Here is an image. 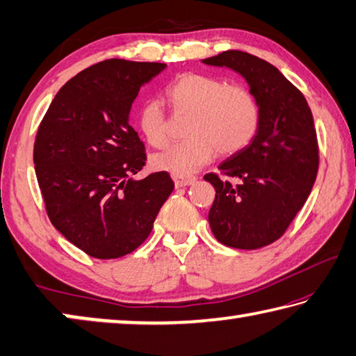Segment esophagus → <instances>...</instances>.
I'll list each match as a JSON object with an SVG mask.
<instances>
[{
  "instance_id": "34e87169",
  "label": "esophagus",
  "mask_w": 356,
  "mask_h": 356,
  "mask_svg": "<svg viewBox=\"0 0 356 356\" xmlns=\"http://www.w3.org/2000/svg\"><path fill=\"white\" fill-rule=\"evenodd\" d=\"M172 180H174V185L180 188V186H186V185H191L196 182V177L195 176H180V174H172Z\"/></svg>"
}]
</instances>
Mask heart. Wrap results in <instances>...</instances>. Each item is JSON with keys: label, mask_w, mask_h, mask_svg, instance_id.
<instances>
[{"label": "heart", "mask_w": 356, "mask_h": 356, "mask_svg": "<svg viewBox=\"0 0 356 356\" xmlns=\"http://www.w3.org/2000/svg\"><path fill=\"white\" fill-rule=\"evenodd\" d=\"M176 113L190 114L186 140L152 156L155 170L188 176L207 165L216 150L232 155L248 146L261 124V108L243 86H229L221 78L190 74L177 78L166 89ZM138 125L150 146L168 141L166 118L159 102L149 100L138 111Z\"/></svg>", "instance_id": "heart-1"}]
</instances>
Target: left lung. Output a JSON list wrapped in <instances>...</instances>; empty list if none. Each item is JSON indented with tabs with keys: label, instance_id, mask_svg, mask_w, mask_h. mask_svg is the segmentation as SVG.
Listing matches in <instances>:
<instances>
[{
	"label": "left lung",
	"instance_id": "8db88e82",
	"mask_svg": "<svg viewBox=\"0 0 356 356\" xmlns=\"http://www.w3.org/2000/svg\"><path fill=\"white\" fill-rule=\"evenodd\" d=\"M202 63L242 75L261 108L252 141L222 161L220 176H204L215 188L210 229L231 248H262L284 234L316 182L314 119L305 95L264 59L229 50Z\"/></svg>",
	"mask_w": 356,
	"mask_h": 356
}]
</instances>
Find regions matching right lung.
Wrapping results in <instances>:
<instances>
[{
    "mask_svg": "<svg viewBox=\"0 0 356 356\" xmlns=\"http://www.w3.org/2000/svg\"><path fill=\"white\" fill-rule=\"evenodd\" d=\"M165 67L125 59L94 64L59 89L40 122L34 168L48 218L92 257L135 251L174 190L166 171L131 177L146 163L129 122L131 105Z\"/></svg>",
    "mask_w": 356,
    "mask_h": 356,
    "instance_id": "obj_1",
    "label": "right lung"
}]
</instances>
